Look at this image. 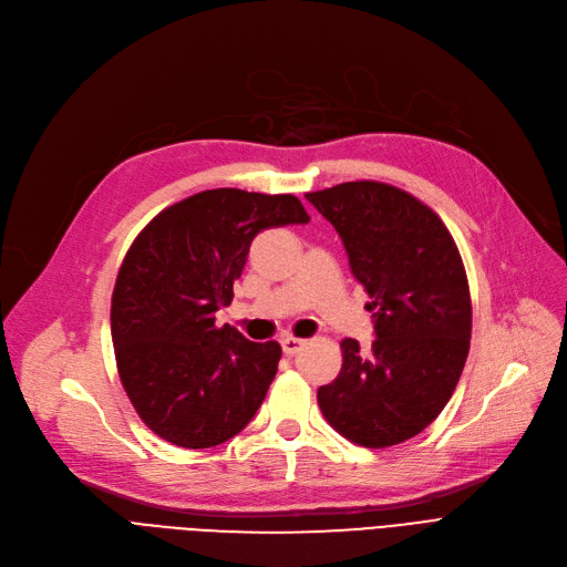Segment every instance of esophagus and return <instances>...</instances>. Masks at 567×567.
I'll list each match as a JSON object with an SVG mask.
<instances>
[{"mask_svg":"<svg viewBox=\"0 0 567 567\" xmlns=\"http://www.w3.org/2000/svg\"><path fill=\"white\" fill-rule=\"evenodd\" d=\"M280 344H282V351H285L287 355H293V353H299V351H301V347H303L306 342H303V340H299V338L285 336V338L280 340Z\"/></svg>","mask_w":567,"mask_h":567,"instance_id":"34e87169","label":"esophagus"}]
</instances>
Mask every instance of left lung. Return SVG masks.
Returning a JSON list of instances; mask_svg holds the SVG:
<instances>
[{"mask_svg": "<svg viewBox=\"0 0 567 567\" xmlns=\"http://www.w3.org/2000/svg\"><path fill=\"white\" fill-rule=\"evenodd\" d=\"M370 293L372 349L342 340V370L317 391L323 419L365 449L421 434L449 404L471 340V296L453 236L427 204L381 182L308 193Z\"/></svg>", "mask_w": 567, "mask_h": 567, "instance_id": "8db88e82", "label": "left lung"}]
</instances>
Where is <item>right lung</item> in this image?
Wrapping results in <instances>:
<instances>
[{"instance_id": "right-lung-1", "label": "right lung", "mask_w": 567, "mask_h": 567, "mask_svg": "<svg viewBox=\"0 0 567 567\" xmlns=\"http://www.w3.org/2000/svg\"><path fill=\"white\" fill-rule=\"evenodd\" d=\"M308 220L293 195L216 188L167 206L137 234L118 268L110 329L124 391L161 439L212 449L252 421L282 349L216 326V312L234 299L252 238Z\"/></svg>"}]
</instances>
